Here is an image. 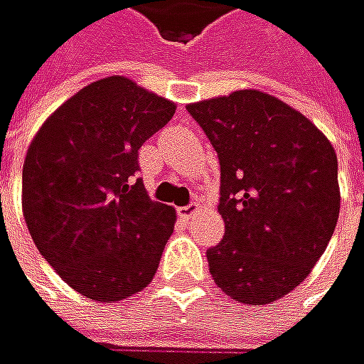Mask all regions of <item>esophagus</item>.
<instances>
[{
  "label": "esophagus",
  "mask_w": 364,
  "mask_h": 364,
  "mask_svg": "<svg viewBox=\"0 0 364 364\" xmlns=\"http://www.w3.org/2000/svg\"><path fill=\"white\" fill-rule=\"evenodd\" d=\"M196 211H198V203L194 200V203H190V205H186V207H181V209H178V215L183 218V220H190Z\"/></svg>",
  "instance_id": "obj_1"
}]
</instances>
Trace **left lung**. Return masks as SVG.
Instances as JSON below:
<instances>
[{"label":"left lung","instance_id":"left-lung-1","mask_svg":"<svg viewBox=\"0 0 364 364\" xmlns=\"http://www.w3.org/2000/svg\"><path fill=\"white\" fill-rule=\"evenodd\" d=\"M222 170L226 232L207 250L215 284L245 305L294 290L324 254L339 218L337 155L286 102L243 89L190 104Z\"/></svg>","mask_w":364,"mask_h":364}]
</instances>
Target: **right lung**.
<instances>
[{
    "label": "right lung",
    "instance_id": "add662e5",
    "mask_svg": "<svg viewBox=\"0 0 364 364\" xmlns=\"http://www.w3.org/2000/svg\"><path fill=\"white\" fill-rule=\"evenodd\" d=\"M174 104L123 76L91 82L36 134L23 166V215L57 275L87 299H127L153 279L176 213L136 178L138 149Z\"/></svg>",
    "mask_w": 364,
    "mask_h": 364
}]
</instances>
